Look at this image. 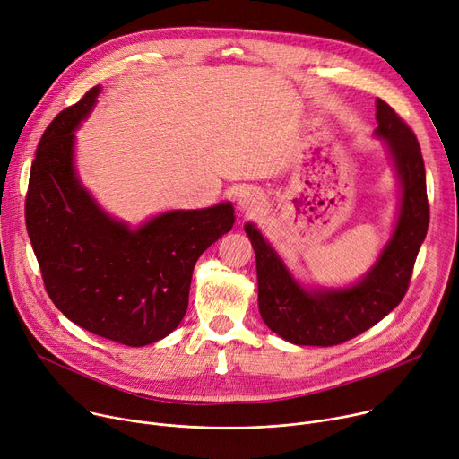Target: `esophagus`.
I'll use <instances>...</instances> for the list:
<instances>
[{"instance_id": "1", "label": "esophagus", "mask_w": 459, "mask_h": 459, "mask_svg": "<svg viewBox=\"0 0 459 459\" xmlns=\"http://www.w3.org/2000/svg\"><path fill=\"white\" fill-rule=\"evenodd\" d=\"M262 195L253 190H246L238 195V210L243 213H258L262 210Z\"/></svg>"}]
</instances>
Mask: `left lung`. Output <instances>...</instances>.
Listing matches in <instances>:
<instances>
[{
  "label": "left lung",
  "mask_w": 459,
  "mask_h": 459,
  "mask_svg": "<svg viewBox=\"0 0 459 459\" xmlns=\"http://www.w3.org/2000/svg\"><path fill=\"white\" fill-rule=\"evenodd\" d=\"M377 124L375 136L384 140L401 199L391 238L358 282L304 286L253 223L243 227L256 255L260 316L269 330L293 345L332 347L356 338L399 307L410 286L430 220L424 162L411 129L382 100H377Z\"/></svg>",
  "instance_id": "obj_1"
}]
</instances>
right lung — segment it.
<instances>
[{"label":"right lung","instance_id":"right-lung-1","mask_svg":"<svg viewBox=\"0 0 459 459\" xmlns=\"http://www.w3.org/2000/svg\"><path fill=\"white\" fill-rule=\"evenodd\" d=\"M90 88L44 131L30 166L25 223L48 295L81 328L143 347L188 310L197 258L234 225L232 204L169 210L131 227L107 213L75 169V131L101 94Z\"/></svg>","mask_w":459,"mask_h":459}]
</instances>
